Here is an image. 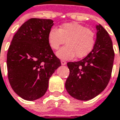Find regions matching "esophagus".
I'll list each match as a JSON object with an SVG mask.
<instances>
[{
    "label": "esophagus",
    "instance_id": "obj_1",
    "mask_svg": "<svg viewBox=\"0 0 120 120\" xmlns=\"http://www.w3.org/2000/svg\"><path fill=\"white\" fill-rule=\"evenodd\" d=\"M67 64V62L65 60H61V65H65Z\"/></svg>",
    "mask_w": 120,
    "mask_h": 120
}]
</instances>
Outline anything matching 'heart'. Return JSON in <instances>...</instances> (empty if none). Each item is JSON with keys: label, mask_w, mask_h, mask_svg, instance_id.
<instances>
[{"label": "heart", "mask_w": 120, "mask_h": 120, "mask_svg": "<svg viewBox=\"0 0 120 120\" xmlns=\"http://www.w3.org/2000/svg\"><path fill=\"white\" fill-rule=\"evenodd\" d=\"M48 41L53 50H57L65 41L67 45L56 53L59 58L70 60L75 55L82 58L92 50L95 43V33L77 22L65 23L58 29L53 28L50 30Z\"/></svg>", "instance_id": "b5f03b06"}]
</instances>
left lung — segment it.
Masks as SVG:
<instances>
[{
  "instance_id": "1",
  "label": "left lung",
  "mask_w": 120,
  "mask_h": 120,
  "mask_svg": "<svg viewBox=\"0 0 120 120\" xmlns=\"http://www.w3.org/2000/svg\"><path fill=\"white\" fill-rule=\"evenodd\" d=\"M96 40L93 50L82 60L68 63L70 75L65 82L68 94L80 101L100 94L110 81L115 53L112 40L101 25L96 26Z\"/></svg>"
}]
</instances>
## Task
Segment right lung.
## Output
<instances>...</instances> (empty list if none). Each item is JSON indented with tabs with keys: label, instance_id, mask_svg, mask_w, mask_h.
I'll list each match as a JSON object with an SVG mask.
<instances>
[{
	"label": "right lung",
	"instance_id": "1",
	"mask_svg": "<svg viewBox=\"0 0 120 120\" xmlns=\"http://www.w3.org/2000/svg\"><path fill=\"white\" fill-rule=\"evenodd\" d=\"M53 21L31 18L15 33L7 54L9 82L22 98L35 101L48 87L50 77L61 66L48 41Z\"/></svg>",
	"mask_w": 120,
	"mask_h": 120
}]
</instances>
